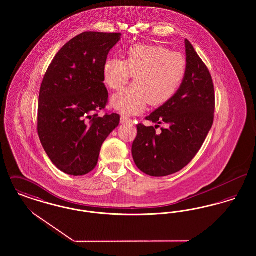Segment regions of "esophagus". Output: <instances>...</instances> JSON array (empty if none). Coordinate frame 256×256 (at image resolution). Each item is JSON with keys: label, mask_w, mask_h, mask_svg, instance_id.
Returning a JSON list of instances; mask_svg holds the SVG:
<instances>
[{"label": "esophagus", "mask_w": 256, "mask_h": 256, "mask_svg": "<svg viewBox=\"0 0 256 256\" xmlns=\"http://www.w3.org/2000/svg\"><path fill=\"white\" fill-rule=\"evenodd\" d=\"M121 122H122V124H126V122H132V119H130V118H128L126 116H121Z\"/></svg>", "instance_id": "34e87169"}]
</instances>
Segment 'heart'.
<instances>
[{
	"instance_id": "1",
	"label": "heart",
	"mask_w": 256,
	"mask_h": 256,
	"mask_svg": "<svg viewBox=\"0 0 256 256\" xmlns=\"http://www.w3.org/2000/svg\"><path fill=\"white\" fill-rule=\"evenodd\" d=\"M186 72L182 54L163 46L136 44L126 52L124 60L110 58L104 66V80L113 90H120L134 76L132 86L114 95L111 106L126 115L145 110L148 102L158 106L174 96Z\"/></svg>"
}]
</instances>
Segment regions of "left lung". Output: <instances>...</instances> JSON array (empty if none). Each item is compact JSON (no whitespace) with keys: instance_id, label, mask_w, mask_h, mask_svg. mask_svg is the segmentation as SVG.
Returning <instances> with one entry per match:
<instances>
[{"instance_id":"1","label":"left lung","mask_w":256,"mask_h":256,"mask_svg":"<svg viewBox=\"0 0 256 256\" xmlns=\"http://www.w3.org/2000/svg\"><path fill=\"white\" fill-rule=\"evenodd\" d=\"M186 72L169 102L137 124L132 158L138 169L150 176H166L183 169L202 146L214 120L215 94L211 74L192 44L185 39ZM160 123L166 128L158 134Z\"/></svg>"}]
</instances>
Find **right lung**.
<instances>
[{
	"mask_svg": "<svg viewBox=\"0 0 256 256\" xmlns=\"http://www.w3.org/2000/svg\"><path fill=\"white\" fill-rule=\"evenodd\" d=\"M121 34L86 32L56 54L39 93L37 130L46 154L61 172L84 176L98 163L102 143L120 122L116 113L98 117L106 106L104 84L108 54Z\"/></svg>",
	"mask_w": 256,
	"mask_h": 256,
	"instance_id": "right-lung-1",
	"label": "right lung"
}]
</instances>
